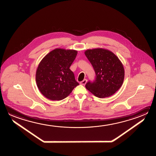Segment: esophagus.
<instances>
[{"label":"esophagus","instance_id":"1","mask_svg":"<svg viewBox=\"0 0 156 156\" xmlns=\"http://www.w3.org/2000/svg\"><path fill=\"white\" fill-rule=\"evenodd\" d=\"M86 82H87V80L84 79L81 82H80V84L82 85H85L86 83Z\"/></svg>","mask_w":156,"mask_h":156}]
</instances>
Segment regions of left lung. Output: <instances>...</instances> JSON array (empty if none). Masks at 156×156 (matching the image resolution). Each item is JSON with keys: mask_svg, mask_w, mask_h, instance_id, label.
<instances>
[{"mask_svg": "<svg viewBox=\"0 0 156 156\" xmlns=\"http://www.w3.org/2000/svg\"><path fill=\"white\" fill-rule=\"evenodd\" d=\"M85 55L96 74L94 81H88L86 88L98 98L111 96L120 88L124 79V69L113 53L104 49H88Z\"/></svg>", "mask_w": 156, "mask_h": 156, "instance_id": "obj_1", "label": "left lung"}]
</instances>
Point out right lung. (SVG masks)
Returning <instances> with one entry per match:
<instances>
[{
    "label": "right lung",
    "instance_id": "right-lung-1",
    "mask_svg": "<svg viewBox=\"0 0 156 156\" xmlns=\"http://www.w3.org/2000/svg\"><path fill=\"white\" fill-rule=\"evenodd\" d=\"M77 54L75 50L55 49L42 60L37 68L36 80L44 96L52 101H60L79 85L70 69Z\"/></svg>",
    "mask_w": 156,
    "mask_h": 156
}]
</instances>
